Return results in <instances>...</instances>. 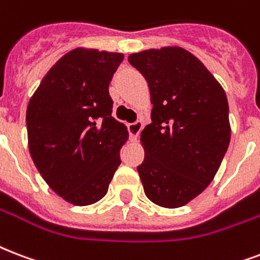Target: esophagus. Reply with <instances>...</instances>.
Listing matches in <instances>:
<instances>
[{
  "mask_svg": "<svg viewBox=\"0 0 260 260\" xmlns=\"http://www.w3.org/2000/svg\"><path fill=\"white\" fill-rule=\"evenodd\" d=\"M142 128H143V122L142 121H135L128 124V131H129L131 139H132V140H136L139 132L142 131Z\"/></svg>",
  "mask_w": 260,
  "mask_h": 260,
  "instance_id": "1",
  "label": "esophagus"
}]
</instances>
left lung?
I'll list each match as a JSON object with an SVG mask.
<instances>
[{"label": "left lung", "mask_w": 260, "mask_h": 260, "mask_svg": "<svg viewBox=\"0 0 260 260\" xmlns=\"http://www.w3.org/2000/svg\"><path fill=\"white\" fill-rule=\"evenodd\" d=\"M147 80L151 124L140 136L144 161L138 166L144 193L176 209L205 191L231 142L225 91L195 55L162 47L128 57Z\"/></svg>", "instance_id": "8db88e82"}]
</instances>
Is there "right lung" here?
<instances>
[{"instance_id":"obj_1","label":"right lung","mask_w":260,"mask_h":260,"mask_svg":"<svg viewBox=\"0 0 260 260\" xmlns=\"http://www.w3.org/2000/svg\"><path fill=\"white\" fill-rule=\"evenodd\" d=\"M121 53L73 49L55 62L29 99L28 148L49 187L69 203L101 201L128 139L113 118L109 84Z\"/></svg>"}]
</instances>
